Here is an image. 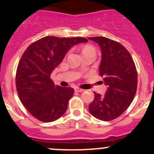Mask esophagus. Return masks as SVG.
Instances as JSON below:
<instances>
[{
	"label": "esophagus",
	"instance_id": "34e87169",
	"mask_svg": "<svg viewBox=\"0 0 154 154\" xmlns=\"http://www.w3.org/2000/svg\"><path fill=\"white\" fill-rule=\"evenodd\" d=\"M74 90H75V91H77V92H83V91H84V90L80 88H75Z\"/></svg>",
	"mask_w": 154,
	"mask_h": 154
}]
</instances>
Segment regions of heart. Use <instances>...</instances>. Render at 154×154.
<instances>
[{
	"label": "heart",
	"instance_id": "1",
	"mask_svg": "<svg viewBox=\"0 0 154 154\" xmlns=\"http://www.w3.org/2000/svg\"><path fill=\"white\" fill-rule=\"evenodd\" d=\"M88 52L95 53V51H94V48H93L92 47H91V46H88V45L85 46V47L83 48L82 53H83V54H86V53H88Z\"/></svg>",
	"mask_w": 154,
	"mask_h": 154
}]
</instances>
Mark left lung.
Masks as SVG:
<instances>
[{
	"label": "left lung",
	"mask_w": 154,
	"mask_h": 154,
	"mask_svg": "<svg viewBox=\"0 0 154 154\" xmlns=\"http://www.w3.org/2000/svg\"><path fill=\"white\" fill-rule=\"evenodd\" d=\"M88 39L98 44L101 50L99 74L107 88L104 95L94 93L88 110L99 120H113L128 108L134 98L137 88L136 66L130 53L120 43L103 36Z\"/></svg>",
	"instance_id": "obj_1"
}]
</instances>
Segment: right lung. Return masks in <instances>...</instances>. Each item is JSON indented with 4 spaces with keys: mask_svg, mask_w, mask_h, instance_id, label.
Here are the masks:
<instances>
[{
    "mask_svg": "<svg viewBox=\"0 0 154 154\" xmlns=\"http://www.w3.org/2000/svg\"><path fill=\"white\" fill-rule=\"evenodd\" d=\"M87 42L80 37L45 36L24 51L17 68V92L21 103L35 119L51 122L66 112L74 89L55 86L50 76L71 48Z\"/></svg>",
    "mask_w": 154,
    "mask_h": 154,
    "instance_id": "right-lung-1",
    "label": "right lung"
}]
</instances>
